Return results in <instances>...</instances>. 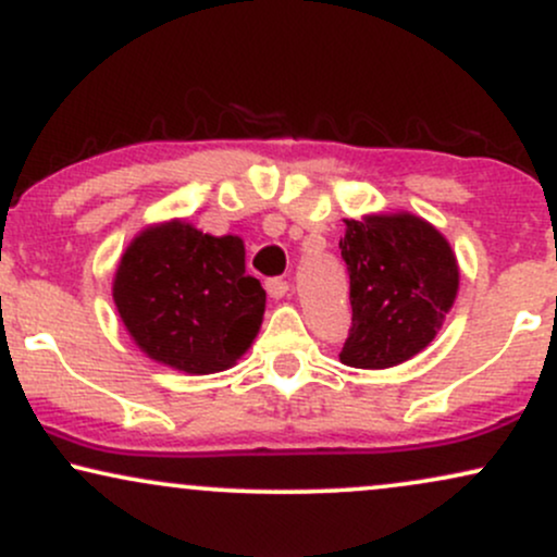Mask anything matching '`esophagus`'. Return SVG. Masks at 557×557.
<instances>
[{
    "mask_svg": "<svg viewBox=\"0 0 557 557\" xmlns=\"http://www.w3.org/2000/svg\"><path fill=\"white\" fill-rule=\"evenodd\" d=\"M287 290H290V283L283 277H272L270 283H267V293H270L272 298H285Z\"/></svg>",
    "mask_w": 557,
    "mask_h": 557,
    "instance_id": "esophagus-1",
    "label": "esophagus"
}]
</instances>
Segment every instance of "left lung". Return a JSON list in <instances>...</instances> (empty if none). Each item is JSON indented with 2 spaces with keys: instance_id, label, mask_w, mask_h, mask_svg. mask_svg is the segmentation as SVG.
Here are the masks:
<instances>
[{
  "instance_id": "8db88e82",
  "label": "left lung",
  "mask_w": 557,
  "mask_h": 557,
  "mask_svg": "<svg viewBox=\"0 0 557 557\" xmlns=\"http://www.w3.org/2000/svg\"><path fill=\"white\" fill-rule=\"evenodd\" d=\"M341 257L350 277V319L341 361L387 369L432 343L458 293V264L430 222L372 214L345 222Z\"/></svg>"
}]
</instances>
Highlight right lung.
<instances>
[{
  "label": "right lung",
  "mask_w": 557,
  "mask_h": 557,
  "mask_svg": "<svg viewBox=\"0 0 557 557\" xmlns=\"http://www.w3.org/2000/svg\"><path fill=\"white\" fill-rule=\"evenodd\" d=\"M114 304L151 359L188 374H212L246 354L267 293L246 274L240 238L168 222L127 246L114 274Z\"/></svg>",
  "instance_id": "right-lung-1"
}]
</instances>
